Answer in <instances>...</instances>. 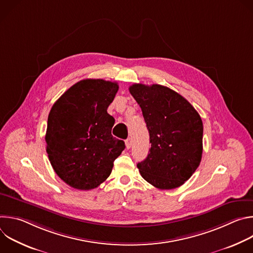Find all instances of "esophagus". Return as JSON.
Instances as JSON below:
<instances>
[{"label":"esophagus","instance_id":"34e87169","mask_svg":"<svg viewBox=\"0 0 253 253\" xmlns=\"http://www.w3.org/2000/svg\"><path fill=\"white\" fill-rule=\"evenodd\" d=\"M125 145H126V148H127V149H130V148H131V146H132L131 138H128V139L125 141Z\"/></svg>","mask_w":253,"mask_h":253}]
</instances>
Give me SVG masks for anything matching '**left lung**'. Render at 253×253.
<instances>
[{
	"label": "left lung",
	"mask_w": 253,
	"mask_h": 253,
	"mask_svg": "<svg viewBox=\"0 0 253 253\" xmlns=\"http://www.w3.org/2000/svg\"><path fill=\"white\" fill-rule=\"evenodd\" d=\"M150 135L148 156L137 164L141 176L159 189L184 184L200 164L203 124L194 107L168 87L133 84Z\"/></svg>",
	"instance_id": "obj_1"
}]
</instances>
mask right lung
Wrapping results in <instances>:
<instances>
[{"label": "right lung", "mask_w": 253, "mask_h": 253, "mask_svg": "<svg viewBox=\"0 0 253 253\" xmlns=\"http://www.w3.org/2000/svg\"><path fill=\"white\" fill-rule=\"evenodd\" d=\"M119 89L116 82L85 79L53 105L46 132L47 153L57 175L79 190L98 187L111 174L125 143L112 136L107 113Z\"/></svg>", "instance_id": "1"}]
</instances>
